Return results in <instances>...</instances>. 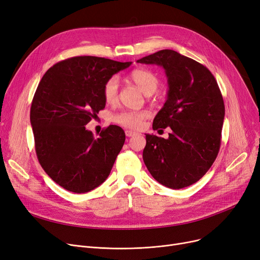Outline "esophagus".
Masks as SVG:
<instances>
[{"mask_svg": "<svg viewBox=\"0 0 260 260\" xmlns=\"http://www.w3.org/2000/svg\"><path fill=\"white\" fill-rule=\"evenodd\" d=\"M136 134H137V133H136V132H134V131H125V135H126V137H133V136H135Z\"/></svg>", "mask_w": 260, "mask_h": 260, "instance_id": "34e87169", "label": "esophagus"}]
</instances>
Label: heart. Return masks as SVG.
Masks as SVG:
<instances>
[{
	"instance_id": "b5f03b06",
	"label": "heart",
	"mask_w": 260,
	"mask_h": 260,
	"mask_svg": "<svg viewBox=\"0 0 260 260\" xmlns=\"http://www.w3.org/2000/svg\"><path fill=\"white\" fill-rule=\"evenodd\" d=\"M129 80L134 84L137 85L139 89L146 95L155 93L160 85L159 79L151 71L144 68H137L134 70L129 76ZM103 99L107 104L114 105L118 101L119 97V81L116 77L109 78L103 85L102 89ZM149 117L147 111L137 112H121L113 116V121L117 124L132 129H138L142 127L143 122Z\"/></svg>"
}]
</instances>
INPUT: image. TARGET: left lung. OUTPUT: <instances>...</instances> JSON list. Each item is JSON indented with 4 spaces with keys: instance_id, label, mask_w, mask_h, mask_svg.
Instances as JSON below:
<instances>
[{
    "instance_id": "1",
    "label": "left lung",
    "mask_w": 260,
    "mask_h": 260,
    "mask_svg": "<svg viewBox=\"0 0 260 260\" xmlns=\"http://www.w3.org/2000/svg\"><path fill=\"white\" fill-rule=\"evenodd\" d=\"M137 62L165 68L168 99L153 128L172 129L168 139L146 134L143 161L162 185L173 189L192 185L210 170L220 148L224 103L219 86L206 66L172 49Z\"/></svg>"
}]
</instances>
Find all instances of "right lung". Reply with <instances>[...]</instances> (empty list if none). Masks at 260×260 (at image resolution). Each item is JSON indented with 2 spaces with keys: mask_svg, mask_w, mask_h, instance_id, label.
Listing matches in <instances>:
<instances>
[{
  "mask_svg": "<svg viewBox=\"0 0 260 260\" xmlns=\"http://www.w3.org/2000/svg\"><path fill=\"white\" fill-rule=\"evenodd\" d=\"M132 62L80 56L54 64L41 79L30 107L35 147L41 167L70 192L102 184L125 141L120 126L94 137L85 125L105 107V82Z\"/></svg>",
  "mask_w": 260,
  "mask_h": 260,
  "instance_id": "right-lung-1",
  "label": "right lung"
}]
</instances>
